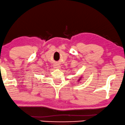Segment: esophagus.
Masks as SVG:
<instances>
[{
    "mask_svg": "<svg viewBox=\"0 0 125 125\" xmlns=\"http://www.w3.org/2000/svg\"><path fill=\"white\" fill-rule=\"evenodd\" d=\"M54 67L55 68V69H59L60 66L59 65V64H55Z\"/></svg>",
    "mask_w": 125,
    "mask_h": 125,
    "instance_id": "1",
    "label": "esophagus"
}]
</instances>
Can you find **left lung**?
<instances>
[{
	"label": "left lung",
	"mask_w": 125,
	"mask_h": 125,
	"mask_svg": "<svg viewBox=\"0 0 125 125\" xmlns=\"http://www.w3.org/2000/svg\"><path fill=\"white\" fill-rule=\"evenodd\" d=\"M82 77H83V76H81V77H80V78H79L78 80H77V81H78V83H79V81H80V80H82Z\"/></svg>",
	"instance_id": "obj_1"
}]
</instances>
